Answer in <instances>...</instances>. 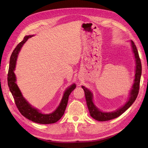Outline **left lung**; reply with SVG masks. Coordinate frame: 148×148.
Returning <instances> with one entry per match:
<instances>
[{
	"label": "left lung",
	"mask_w": 148,
	"mask_h": 148,
	"mask_svg": "<svg viewBox=\"0 0 148 148\" xmlns=\"http://www.w3.org/2000/svg\"><path fill=\"white\" fill-rule=\"evenodd\" d=\"M131 46L133 51L134 53V56L136 61V74H135V79L134 83L132 87V89L130 92V97L128 101L121 107L119 109L116 110L113 112L104 113L101 112L95 107V106L93 103L92 101V94L90 90L84 86H82L84 91L85 98L86 100V104L88 107V109L92 118L98 121H109L114 118H118V116H121L123 113L125 112L128 108L133 104L135 101V100L138 95L139 88H140V77L142 75V64L140 59L139 58L138 53L136 45L133 41H131Z\"/></svg>",
	"instance_id": "1"
}]
</instances>
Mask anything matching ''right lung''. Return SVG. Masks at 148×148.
I'll list each match as a JSON object with an SVG mask.
<instances>
[{
  "label": "right lung",
  "instance_id": "1",
  "mask_svg": "<svg viewBox=\"0 0 148 148\" xmlns=\"http://www.w3.org/2000/svg\"><path fill=\"white\" fill-rule=\"evenodd\" d=\"M31 36H32L30 35L26 36L23 39V40L17 45L11 54L8 73V84L10 90L14 99L15 105L23 116H25V118L30 121L38 123H53L58 122L64 115L68 104L69 95L75 88L76 86L75 84H73L65 90L61 103L57 109L52 113L49 114H42L36 108L31 106L27 101H26V100L23 97L16 83H15L16 77H15L14 71L15 68V64H16L17 58L20 49L21 48L22 45L27 40V39Z\"/></svg>",
  "mask_w": 148,
  "mask_h": 148
}]
</instances>
